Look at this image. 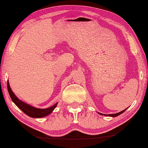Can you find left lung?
<instances>
[{"label":"left lung","mask_w":148,"mask_h":148,"mask_svg":"<svg viewBox=\"0 0 148 148\" xmlns=\"http://www.w3.org/2000/svg\"><path fill=\"white\" fill-rule=\"evenodd\" d=\"M125 110H126V109L123 110H122V112H118V113H117V114H103V116H112V117H116V116H118L120 115V114H122L123 112L125 111ZM98 113H99V112H98ZM99 114H100V115H103V114H101V113H99Z\"/></svg>","instance_id":"left-lung-1"}]
</instances>
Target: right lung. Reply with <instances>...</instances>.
Instances as JSON below:
<instances>
[{
  "instance_id": "add662e5",
  "label": "right lung",
  "mask_w": 148,
  "mask_h": 148,
  "mask_svg": "<svg viewBox=\"0 0 148 148\" xmlns=\"http://www.w3.org/2000/svg\"><path fill=\"white\" fill-rule=\"evenodd\" d=\"M7 88L8 94H9L12 102H14L15 104H16L17 106L24 112V113L26 114V115H28V116L32 117V118H42V117L47 116L48 114L51 113L53 111V110H54L57 106L56 103H55L54 106H52V107L48 108L46 109H39L36 108H34L31 106L27 104V103L22 102L21 100H20L19 99L14 95V94L13 93L12 90L10 89L8 81L7 82Z\"/></svg>"
}]
</instances>
